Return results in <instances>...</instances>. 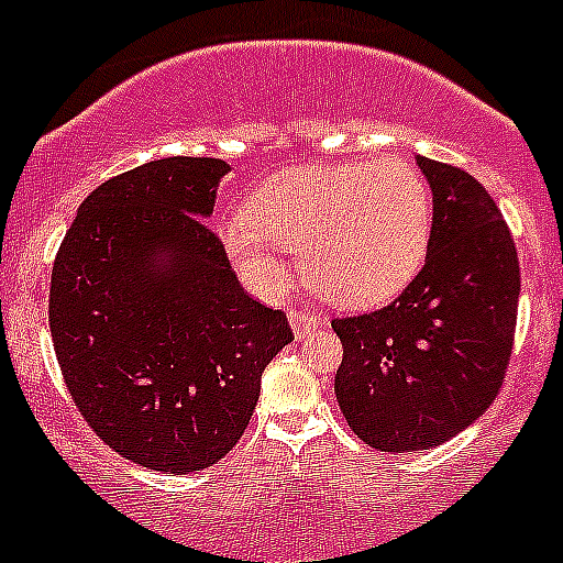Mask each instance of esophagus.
<instances>
[{
  "mask_svg": "<svg viewBox=\"0 0 563 563\" xmlns=\"http://www.w3.org/2000/svg\"><path fill=\"white\" fill-rule=\"evenodd\" d=\"M287 318H290V327L298 332V335H305V332L318 330V327H321V316L305 310V307H292Z\"/></svg>",
  "mask_w": 563,
  "mask_h": 563,
  "instance_id": "esophagus-1",
  "label": "esophagus"
}]
</instances>
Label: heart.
<instances>
[{
    "mask_svg": "<svg viewBox=\"0 0 563 563\" xmlns=\"http://www.w3.org/2000/svg\"><path fill=\"white\" fill-rule=\"evenodd\" d=\"M431 188L400 157L330 163L278 174L247 213L222 222V245L253 290L290 282L287 251L305 253L307 278L343 307H375L420 273L431 242Z\"/></svg>",
    "mask_w": 563,
    "mask_h": 563,
    "instance_id": "heart-1",
    "label": "heart"
}]
</instances>
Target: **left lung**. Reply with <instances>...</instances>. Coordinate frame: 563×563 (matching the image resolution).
Instances as JSON below:
<instances>
[{"label": "left lung", "mask_w": 563, "mask_h": 563, "mask_svg": "<svg viewBox=\"0 0 563 563\" xmlns=\"http://www.w3.org/2000/svg\"><path fill=\"white\" fill-rule=\"evenodd\" d=\"M431 186L426 265L380 310L332 318L343 343L335 395L380 451H426L496 400L514 355L519 256L494 197L449 163L417 157Z\"/></svg>", "instance_id": "1"}]
</instances>
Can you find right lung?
Returning <instances> with one entry per match:
<instances>
[{"label": "right lung", "instance_id": "add662e5", "mask_svg": "<svg viewBox=\"0 0 563 563\" xmlns=\"http://www.w3.org/2000/svg\"><path fill=\"white\" fill-rule=\"evenodd\" d=\"M225 172L217 157H166L118 174L81 202L53 262L49 335L69 395L109 449L152 471L220 462L292 341L206 225Z\"/></svg>", "mask_w": 563, "mask_h": 563}]
</instances>
